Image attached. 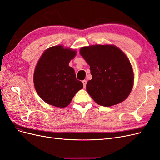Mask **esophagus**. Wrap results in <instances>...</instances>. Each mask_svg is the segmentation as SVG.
Instances as JSON below:
<instances>
[{
  "instance_id": "obj_1",
  "label": "esophagus",
  "mask_w": 160,
  "mask_h": 160,
  "mask_svg": "<svg viewBox=\"0 0 160 160\" xmlns=\"http://www.w3.org/2000/svg\"><path fill=\"white\" fill-rule=\"evenodd\" d=\"M82 83H83V84L84 88H86V85H87V81L86 80H83V81H82Z\"/></svg>"
}]
</instances>
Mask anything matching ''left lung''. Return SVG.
<instances>
[{
	"label": "left lung",
	"mask_w": 160,
	"mask_h": 160,
	"mask_svg": "<svg viewBox=\"0 0 160 160\" xmlns=\"http://www.w3.org/2000/svg\"><path fill=\"white\" fill-rule=\"evenodd\" d=\"M80 54L90 66L87 91L95 102L110 107L122 102L132 89L133 72L123 52L113 45L82 47Z\"/></svg>",
	"instance_id": "1"
}]
</instances>
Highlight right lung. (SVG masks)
Segmentation results:
<instances>
[{
	"label": "right lung",
	"instance_id": "add662e5",
	"mask_svg": "<svg viewBox=\"0 0 160 160\" xmlns=\"http://www.w3.org/2000/svg\"><path fill=\"white\" fill-rule=\"evenodd\" d=\"M75 55V51L60 45L49 48L41 57L34 73V84L38 95L47 103L65 108L83 89L82 82L76 79L74 69L69 66Z\"/></svg>",
	"mask_w": 160,
	"mask_h": 160
}]
</instances>
